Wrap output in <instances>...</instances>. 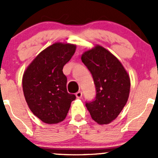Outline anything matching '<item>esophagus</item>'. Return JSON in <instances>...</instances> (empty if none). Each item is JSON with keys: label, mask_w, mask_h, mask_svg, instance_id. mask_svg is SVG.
<instances>
[{"label": "esophagus", "mask_w": 158, "mask_h": 158, "mask_svg": "<svg viewBox=\"0 0 158 158\" xmlns=\"http://www.w3.org/2000/svg\"><path fill=\"white\" fill-rule=\"evenodd\" d=\"M76 98H82V92H81V91L76 92Z\"/></svg>", "instance_id": "1"}]
</instances>
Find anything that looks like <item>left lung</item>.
I'll return each instance as SVG.
<instances>
[{
	"instance_id": "8db88e82",
	"label": "left lung",
	"mask_w": 158,
	"mask_h": 158,
	"mask_svg": "<svg viewBox=\"0 0 158 158\" xmlns=\"http://www.w3.org/2000/svg\"><path fill=\"white\" fill-rule=\"evenodd\" d=\"M81 59L92 73L96 88L95 99L85 106L95 122L108 125L118 117L128 102L129 75L121 62L102 46L85 51Z\"/></svg>"
}]
</instances>
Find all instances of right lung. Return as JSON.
<instances>
[{"label": "right lung", "mask_w": 158, "mask_h": 158, "mask_svg": "<svg viewBox=\"0 0 158 158\" xmlns=\"http://www.w3.org/2000/svg\"><path fill=\"white\" fill-rule=\"evenodd\" d=\"M75 44L55 43L40 52L23 76V91L35 116L47 124L66 118L76 95L68 93L63 66L76 52Z\"/></svg>", "instance_id": "add662e5"}]
</instances>
